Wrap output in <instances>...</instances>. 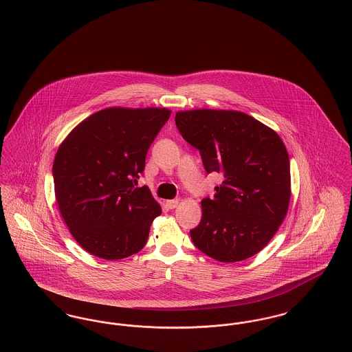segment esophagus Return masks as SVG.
Segmentation results:
<instances>
[{
  "label": "esophagus",
  "instance_id": "34e87169",
  "mask_svg": "<svg viewBox=\"0 0 352 352\" xmlns=\"http://www.w3.org/2000/svg\"><path fill=\"white\" fill-rule=\"evenodd\" d=\"M178 205H179V199H170V201H166V206H167L168 209H175Z\"/></svg>",
  "mask_w": 352,
  "mask_h": 352
}]
</instances>
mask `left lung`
<instances>
[{
    "mask_svg": "<svg viewBox=\"0 0 352 352\" xmlns=\"http://www.w3.org/2000/svg\"><path fill=\"white\" fill-rule=\"evenodd\" d=\"M175 123L184 139L199 150L206 171L223 175L214 198L201 201V222L190 230L192 243L221 263L257 254L289 206V157L281 138L233 109L178 111Z\"/></svg>",
    "mask_w": 352,
    "mask_h": 352,
    "instance_id": "left-lung-1",
    "label": "left lung"
}]
</instances>
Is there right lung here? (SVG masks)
Masks as SVG:
<instances>
[{"mask_svg":"<svg viewBox=\"0 0 352 352\" xmlns=\"http://www.w3.org/2000/svg\"><path fill=\"white\" fill-rule=\"evenodd\" d=\"M171 111L160 107L100 109L58 146L54 195L60 214L84 250L104 260L138 253L161 205L147 186L134 188L150 144Z\"/></svg>","mask_w":352,"mask_h":352,"instance_id":"obj_1","label":"right lung"}]
</instances>
